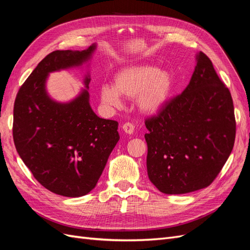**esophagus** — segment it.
<instances>
[{"label": "esophagus", "mask_w": 250, "mask_h": 250, "mask_svg": "<svg viewBox=\"0 0 250 250\" xmlns=\"http://www.w3.org/2000/svg\"><path fill=\"white\" fill-rule=\"evenodd\" d=\"M122 128H123V130L127 133V134H131V133H133V130H134V126L131 124V123H125L123 126H122Z\"/></svg>", "instance_id": "34e87169"}]
</instances>
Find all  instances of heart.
I'll use <instances>...</instances> for the list:
<instances>
[{
    "label": "heart",
    "mask_w": 250,
    "mask_h": 250,
    "mask_svg": "<svg viewBox=\"0 0 250 250\" xmlns=\"http://www.w3.org/2000/svg\"><path fill=\"white\" fill-rule=\"evenodd\" d=\"M173 87L172 75L152 64H134L121 70L115 84H104L100 89L101 101L118 107L121 96L135 98V104L144 113H155L167 102Z\"/></svg>",
    "instance_id": "b5f03b06"
}]
</instances>
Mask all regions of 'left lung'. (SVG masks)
Masks as SVG:
<instances>
[{
    "label": "left lung",
    "mask_w": 250,
    "mask_h": 250,
    "mask_svg": "<svg viewBox=\"0 0 250 250\" xmlns=\"http://www.w3.org/2000/svg\"><path fill=\"white\" fill-rule=\"evenodd\" d=\"M145 125L148 177L162 193H191L213 183L231 153L236 120L229 89L204 53L196 55L184 92Z\"/></svg>",
    "instance_id": "obj_1"
}]
</instances>
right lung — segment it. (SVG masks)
<instances>
[{
  "label": "right lung",
  "instance_id": "add662e5",
  "mask_svg": "<svg viewBox=\"0 0 250 250\" xmlns=\"http://www.w3.org/2000/svg\"><path fill=\"white\" fill-rule=\"evenodd\" d=\"M96 43L83 51H54L37 64L19 90L13 108V141L34 178L57 195L80 197L96 187L120 140L118 122L98 117L85 89L70 102L51 99L49 74L81 66Z\"/></svg>",
  "mask_w": 250,
  "mask_h": 250
}]
</instances>
